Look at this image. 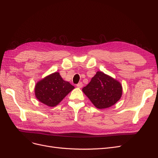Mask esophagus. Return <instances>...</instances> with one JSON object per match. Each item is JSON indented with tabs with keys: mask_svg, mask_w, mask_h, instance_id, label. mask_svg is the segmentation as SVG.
Here are the masks:
<instances>
[{
	"mask_svg": "<svg viewBox=\"0 0 158 158\" xmlns=\"http://www.w3.org/2000/svg\"><path fill=\"white\" fill-rule=\"evenodd\" d=\"M76 86H77L78 88H81L82 86H83V84L82 82H79L78 84H76Z\"/></svg>",
	"mask_w": 158,
	"mask_h": 158,
	"instance_id": "obj_1",
	"label": "esophagus"
}]
</instances>
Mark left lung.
I'll return each mask as SVG.
<instances>
[{
  "label": "left lung",
  "mask_w": 158,
  "mask_h": 158,
  "mask_svg": "<svg viewBox=\"0 0 158 158\" xmlns=\"http://www.w3.org/2000/svg\"><path fill=\"white\" fill-rule=\"evenodd\" d=\"M82 91L94 106L101 109L115 104L121 98L123 88L118 81L98 71Z\"/></svg>",
  "instance_id": "left-lung-1"
}]
</instances>
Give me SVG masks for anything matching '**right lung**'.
Listing matches in <instances>:
<instances>
[{
	"mask_svg": "<svg viewBox=\"0 0 158 158\" xmlns=\"http://www.w3.org/2000/svg\"><path fill=\"white\" fill-rule=\"evenodd\" d=\"M74 88L64 81L59 73H54L38 82L35 87V95L40 102L47 106L55 107Z\"/></svg>",
	"mask_w": 158,
	"mask_h": 158,
	"instance_id": "add662e5",
	"label": "right lung"
}]
</instances>
